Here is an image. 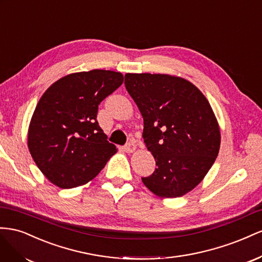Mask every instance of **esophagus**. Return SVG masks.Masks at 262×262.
<instances>
[{
    "instance_id": "34e87169",
    "label": "esophagus",
    "mask_w": 262,
    "mask_h": 262,
    "mask_svg": "<svg viewBox=\"0 0 262 262\" xmlns=\"http://www.w3.org/2000/svg\"><path fill=\"white\" fill-rule=\"evenodd\" d=\"M124 149H125L126 152L132 154V152H134V151L136 150V145L134 144V143H128V144H126L124 146Z\"/></svg>"
}]
</instances>
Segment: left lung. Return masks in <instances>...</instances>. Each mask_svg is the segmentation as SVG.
I'll list each match as a JSON object with an SVG mask.
<instances>
[{"instance_id": "8db88e82", "label": "left lung", "mask_w": 262, "mask_h": 262, "mask_svg": "<svg viewBox=\"0 0 262 262\" xmlns=\"http://www.w3.org/2000/svg\"><path fill=\"white\" fill-rule=\"evenodd\" d=\"M125 86L143 115L144 141L157 166L141 180L160 198L184 195L203 180L220 151L210 103L190 81L169 74L126 73Z\"/></svg>"}]
</instances>
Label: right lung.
Listing matches in <instances>:
<instances>
[{"label":"right lung","mask_w":262,"mask_h":262,"mask_svg":"<svg viewBox=\"0 0 262 262\" xmlns=\"http://www.w3.org/2000/svg\"><path fill=\"white\" fill-rule=\"evenodd\" d=\"M121 72L91 70L51 84L35 108L28 149L48 180L61 189L85 184L117 149L96 121L100 103L122 85Z\"/></svg>","instance_id":"obj_1"}]
</instances>
